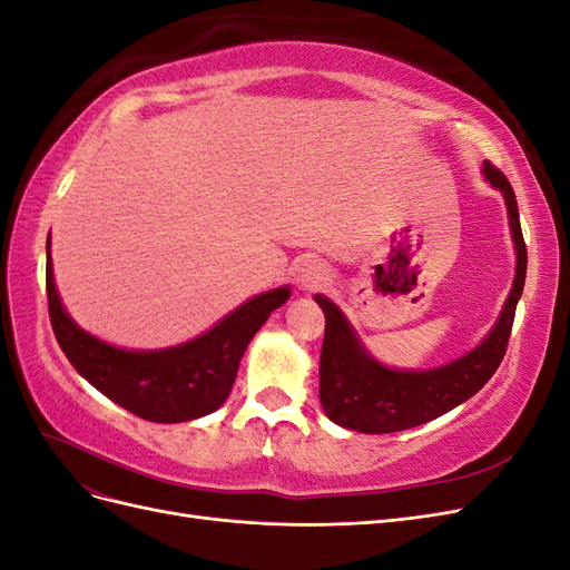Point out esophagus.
<instances>
[{
	"label": "esophagus",
	"mask_w": 570,
	"mask_h": 570,
	"mask_svg": "<svg viewBox=\"0 0 570 570\" xmlns=\"http://www.w3.org/2000/svg\"><path fill=\"white\" fill-rule=\"evenodd\" d=\"M331 283V271L318 258H306V262L297 268V287L304 292L321 289Z\"/></svg>",
	"instance_id": "1"
}]
</instances>
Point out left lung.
<instances>
[{
  "label": "left lung",
  "instance_id": "1",
  "mask_svg": "<svg viewBox=\"0 0 570 570\" xmlns=\"http://www.w3.org/2000/svg\"><path fill=\"white\" fill-rule=\"evenodd\" d=\"M482 176L504 195L515 249L513 285L492 331L478 347L450 361V364L425 371H400L371 356L347 316L342 314V308L327 297L316 295L314 299L325 314L318 396L325 416L333 423L366 435L416 428L471 400L502 364L515 304L523 295L528 254L521 233L519 204H515L509 180L490 161L482 164Z\"/></svg>",
  "mask_w": 570,
  "mask_h": 570
}]
</instances>
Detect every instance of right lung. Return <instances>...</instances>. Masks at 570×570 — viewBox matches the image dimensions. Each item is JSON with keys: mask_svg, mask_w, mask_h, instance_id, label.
Listing matches in <instances>:
<instances>
[{"mask_svg": "<svg viewBox=\"0 0 570 570\" xmlns=\"http://www.w3.org/2000/svg\"><path fill=\"white\" fill-rule=\"evenodd\" d=\"M49 321L73 368L118 406L154 423H185L214 413L228 400L247 344L289 287L262 292L220 318L212 331L166 350H120L90 335L66 314L51 271L47 239Z\"/></svg>", "mask_w": 570, "mask_h": 570, "instance_id": "1", "label": "right lung"}]
</instances>
